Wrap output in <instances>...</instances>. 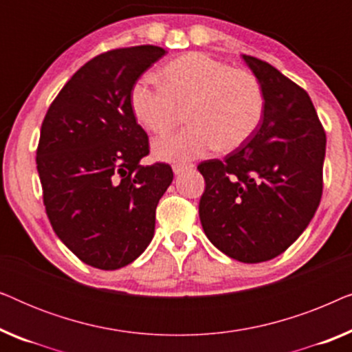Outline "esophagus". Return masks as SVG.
I'll return each instance as SVG.
<instances>
[{
  "mask_svg": "<svg viewBox=\"0 0 352 352\" xmlns=\"http://www.w3.org/2000/svg\"><path fill=\"white\" fill-rule=\"evenodd\" d=\"M190 168H194L192 163H175L173 165V171H175V175H181V173L190 170Z\"/></svg>",
  "mask_w": 352,
  "mask_h": 352,
  "instance_id": "obj_1",
  "label": "esophagus"
}]
</instances>
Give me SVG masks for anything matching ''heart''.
<instances>
[{
    "label": "heart",
    "instance_id": "1",
    "mask_svg": "<svg viewBox=\"0 0 352 352\" xmlns=\"http://www.w3.org/2000/svg\"><path fill=\"white\" fill-rule=\"evenodd\" d=\"M160 88L146 81L133 86L129 105L136 122L153 134L177 124L182 112L189 126L153 142L162 160L187 162L211 148L232 152L242 147L261 123L266 98L253 72L201 52H187L158 70Z\"/></svg>",
    "mask_w": 352,
    "mask_h": 352
}]
</instances>
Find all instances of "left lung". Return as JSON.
<instances>
[{
  "instance_id": "left-lung-1",
  "label": "left lung",
  "mask_w": 352,
  "mask_h": 352,
  "mask_svg": "<svg viewBox=\"0 0 352 352\" xmlns=\"http://www.w3.org/2000/svg\"><path fill=\"white\" fill-rule=\"evenodd\" d=\"M243 60L261 81V123L224 160L201 162L199 214L216 248L242 263L278 256L311 223L322 197L325 131L309 96L258 57Z\"/></svg>"
}]
</instances>
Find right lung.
<instances>
[{"instance_id":"1","label":"right lung","mask_w":352,"mask_h":352,"mask_svg":"<svg viewBox=\"0 0 352 352\" xmlns=\"http://www.w3.org/2000/svg\"><path fill=\"white\" fill-rule=\"evenodd\" d=\"M163 56L152 45L96 56L67 81L41 124L36 170L47 218L72 253L102 271L147 248L173 181L168 163L141 165L148 138L129 105L139 76Z\"/></svg>"}]
</instances>
